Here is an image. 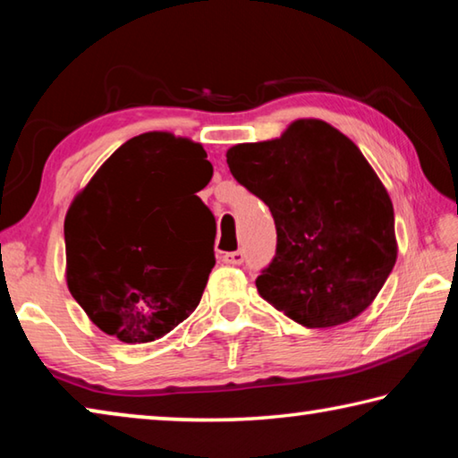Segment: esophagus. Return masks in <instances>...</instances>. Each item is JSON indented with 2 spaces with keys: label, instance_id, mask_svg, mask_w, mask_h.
<instances>
[{
  "label": "esophagus",
  "instance_id": "esophagus-1",
  "mask_svg": "<svg viewBox=\"0 0 458 458\" xmlns=\"http://www.w3.org/2000/svg\"><path fill=\"white\" fill-rule=\"evenodd\" d=\"M222 260L226 262V265H242L244 262V252L242 250H236V252H226L222 257Z\"/></svg>",
  "mask_w": 458,
  "mask_h": 458
}]
</instances>
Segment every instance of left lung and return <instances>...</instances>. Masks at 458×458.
I'll return each mask as SVG.
<instances>
[{
    "label": "left lung",
    "mask_w": 458,
    "mask_h": 458,
    "mask_svg": "<svg viewBox=\"0 0 458 458\" xmlns=\"http://www.w3.org/2000/svg\"><path fill=\"white\" fill-rule=\"evenodd\" d=\"M232 175L268 206L276 254L260 297L305 327L347 323L374 303L398 259L394 206L350 137L297 119L276 139L230 147Z\"/></svg>",
    "instance_id": "obj_1"
}]
</instances>
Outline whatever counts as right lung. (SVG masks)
<instances>
[{
	"mask_svg": "<svg viewBox=\"0 0 458 458\" xmlns=\"http://www.w3.org/2000/svg\"><path fill=\"white\" fill-rule=\"evenodd\" d=\"M204 147L167 131L123 143L76 193L64 220L66 284L123 344H149L196 311L216 265V222L196 193Z\"/></svg>",
	"mask_w": 458,
	"mask_h": 458,
	"instance_id": "obj_1",
	"label": "right lung"
}]
</instances>
